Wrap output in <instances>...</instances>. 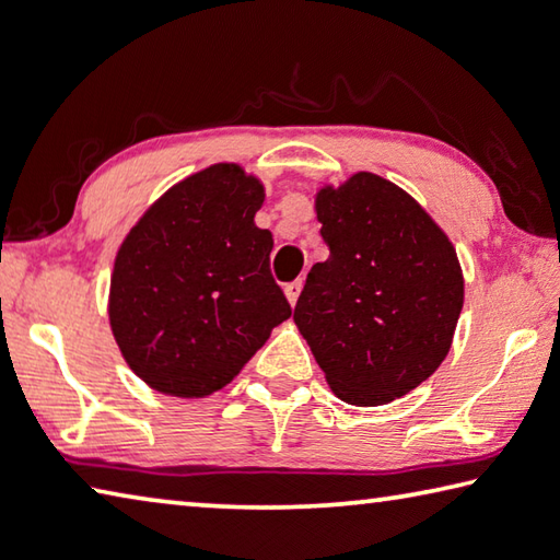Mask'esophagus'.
<instances>
[{
	"instance_id": "obj_1",
	"label": "esophagus",
	"mask_w": 560,
	"mask_h": 560,
	"mask_svg": "<svg viewBox=\"0 0 560 560\" xmlns=\"http://www.w3.org/2000/svg\"><path fill=\"white\" fill-rule=\"evenodd\" d=\"M302 278L300 280H294V282H290L288 284V288H284V294H288V302L292 304V307H294V304H298V298H300V292H302Z\"/></svg>"
}]
</instances>
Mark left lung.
<instances>
[{
  "mask_svg": "<svg viewBox=\"0 0 560 560\" xmlns=\"http://www.w3.org/2000/svg\"><path fill=\"white\" fill-rule=\"evenodd\" d=\"M329 258L312 266L292 319L334 395L377 407L448 355L463 310L451 238L402 187L353 173L314 197Z\"/></svg>",
  "mask_w": 560,
  "mask_h": 560,
  "instance_id": "obj_1",
  "label": "left lung"
}]
</instances>
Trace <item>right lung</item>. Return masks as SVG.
Returning a JSON list of instances; mask_svg holds the SVG:
<instances>
[{
  "mask_svg": "<svg viewBox=\"0 0 560 560\" xmlns=\"http://www.w3.org/2000/svg\"><path fill=\"white\" fill-rule=\"evenodd\" d=\"M266 187L238 163L185 177L145 209L114 258L109 326L124 361L171 397L234 380L292 314L272 280Z\"/></svg>",
  "mask_w": 560,
  "mask_h": 560,
  "instance_id": "add662e5",
  "label": "right lung"
}]
</instances>
